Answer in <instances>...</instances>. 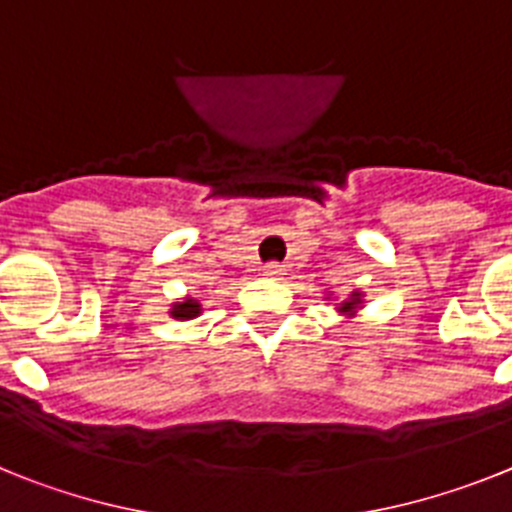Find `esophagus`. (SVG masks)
Instances as JSON below:
<instances>
[{
	"label": "esophagus",
	"instance_id": "esophagus-1",
	"mask_svg": "<svg viewBox=\"0 0 512 512\" xmlns=\"http://www.w3.org/2000/svg\"><path fill=\"white\" fill-rule=\"evenodd\" d=\"M264 277L282 279L284 277V266L282 264H266L264 266Z\"/></svg>",
	"mask_w": 512,
	"mask_h": 512
}]
</instances>
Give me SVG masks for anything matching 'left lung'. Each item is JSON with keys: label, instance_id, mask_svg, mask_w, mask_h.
I'll return each mask as SVG.
<instances>
[{"label": "left lung", "instance_id": "left-lung-1", "mask_svg": "<svg viewBox=\"0 0 512 512\" xmlns=\"http://www.w3.org/2000/svg\"><path fill=\"white\" fill-rule=\"evenodd\" d=\"M359 305H361V292H351L348 300H343L341 305H338V312H343V315H354V312L359 310Z\"/></svg>", "mask_w": 512, "mask_h": 512}]
</instances>
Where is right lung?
<instances>
[{
	"instance_id": "obj_1",
	"label": "right lung",
	"mask_w": 512,
	"mask_h": 512,
	"mask_svg": "<svg viewBox=\"0 0 512 512\" xmlns=\"http://www.w3.org/2000/svg\"><path fill=\"white\" fill-rule=\"evenodd\" d=\"M200 312H202V305L197 300H192V297H187V300L174 302V305H171V318H176V320H192V318H197Z\"/></svg>"
}]
</instances>
